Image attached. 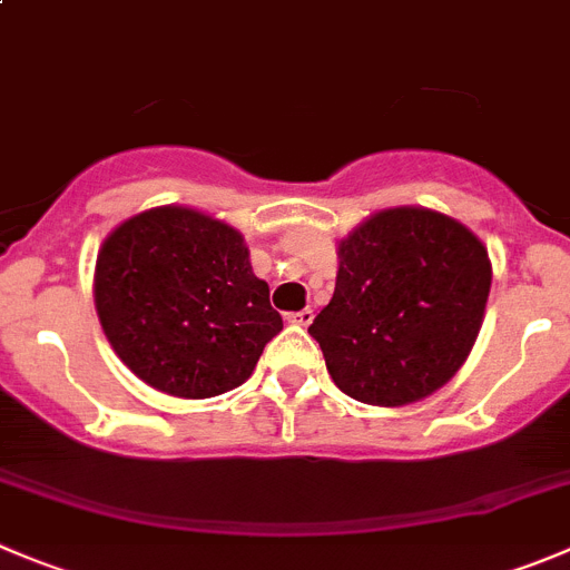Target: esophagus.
I'll list each match as a JSON object with an SVG mask.
<instances>
[{
  "label": "esophagus",
  "instance_id": "1",
  "mask_svg": "<svg viewBox=\"0 0 570 570\" xmlns=\"http://www.w3.org/2000/svg\"><path fill=\"white\" fill-rule=\"evenodd\" d=\"M286 321L292 323V326H309L312 321H315V309H301V312H292L289 317H286Z\"/></svg>",
  "mask_w": 570,
  "mask_h": 570
}]
</instances>
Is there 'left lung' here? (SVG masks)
I'll return each instance as SVG.
<instances>
[{"label":"left lung","instance_id":"obj_1","mask_svg":"<svg viewBox=\"0 0 570 570\" xmlns=\"http://www.w3.org/2000/svg\"><path fill=\"white\" fill-rule=\"evenodd\" d=\"M334 295L309 326L334 385L399 407L439 391L472 351L492 264L461 222L393 207L340 242Z\"/></svg>","mask_w":570,"mask_h":570}]
</instances>
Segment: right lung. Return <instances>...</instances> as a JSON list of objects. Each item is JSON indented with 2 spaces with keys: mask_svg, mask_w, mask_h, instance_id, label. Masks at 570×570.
<instances>
[{
  "mask_svg": "<svg viewBox=\"0 0 570 570\" xmlns=\"http://www.w3.org/2000/svg\"><path fill=\"white\" fill-rule=\"evenodd\" d=\"M95 309L117 357L183 399L233 391L284 328L242 233L188 207L124 222L98 253Z\"/></svg>",
  "mask_w": 570,
  "mask_h": 570,
  "instance_id": "1",
  "label": "right lung"
}]
</instances>
